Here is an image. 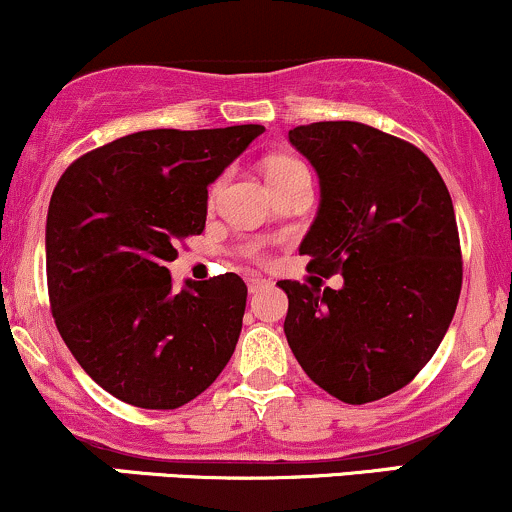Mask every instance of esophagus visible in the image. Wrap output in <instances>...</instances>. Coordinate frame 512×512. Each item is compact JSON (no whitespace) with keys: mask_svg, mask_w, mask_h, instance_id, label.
Wrapping results in <instances>:
<instances>
[{"mask_svg":"<svg viewBox=\"0 0 512 512\" xmlns=\"http://www.w3.org/2000/svg\"><path fill=\"white\" fill-rule=\"evenodd\" d=\"M264 286H267V281H264V279H257V276H250V279H248V291L250 293H257L260 289H264Z\"/></svg>","mask_w":512,"mask_h":512,"instance_id":"obj_1","label":"esophagus"}]
</instances>
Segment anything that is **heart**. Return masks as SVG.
Masks as SVG:
<instances>
[{
    "mask_svg": "<svg viewBox=\"0 0 512 512\" xmlns=\"http://www.w3.org/2000/svg\"><path fill=\"white\" fill-rule=\"evenodd\" d=\"M264 173H267V180L272 187H281L286 185V182L296 180V178H303V175H308V168L303 166L298 158H291V156H274L269 158L267 163H264ZM219 190H221V180H216L214 185H211L209 190V204L214 202L216 197H219ZM243 255L248 257L252 262H262L264 260V250L260 245L255 243H248L243 245Z\"/></svg>",
    "mask_w": 512,
    "mask_h": 512,
    "instance_id": "heart-1",
    "label": "heart"
}]
</instances>
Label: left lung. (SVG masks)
Instances as JSON below:
<instances>
[{"label": "left lung", "mask_w": 512, "mask_h": 512, "mask_svg": "<svg viewBox=\"0 0 512 512\" xmlns=\"http://www.w3.org/2000/svg\"><path fill=\"white\" fill-rule=\"evenodd\" d=\"M322 202L301 255L342 289L279 281L284 332L308 378L346 404L402 390L431 361L462 289L455 209L424 151L363 122L293 127Z\"/></svg>", "instance_id": "1"}]
</instances>
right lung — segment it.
I'll return each instance as SVG.
<instances>
[{"label":"right lung","mask_w":512,"mask_h":512,"mask_svg":"<svg viewBox=\"0 0 512 512\" xmlns=\"http://www.w3.org/2000/svg\"><path fill=\"white\" fill-rule=\"evenodd\" d=\"M264 132L146 129L64 170L45 228L55 325L105 392L178 409L219 378L243 327L248 286L226 272L175 293L166 264L207 221V187Z\"/></svg>","instance_id":"right-lung-1"}]
</instances>
